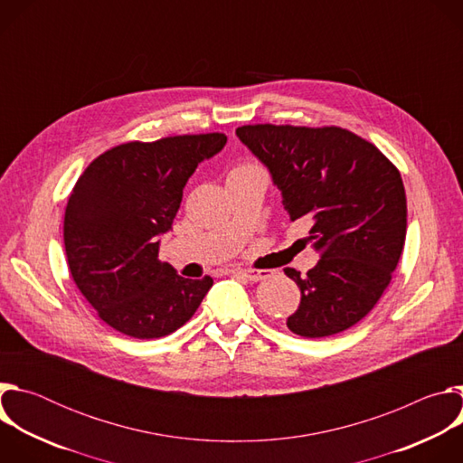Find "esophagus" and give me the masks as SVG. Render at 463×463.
<instances>
[{"instance_id": "esophagus-1", "label": "esophagus", "mask_w": 463, "mask_h": 463, "mask_svg": "<svg viewBox=\"0 0 463 463\" xmlns=\"http://www.w3.org/2000/svg\"><path fill=\"white\" fill-rule=\"evenodd\" d=\"M234 275H238L241 279H247L250 282H258L261 279H268V271H256V269H236Z\"/></svg>"}]
</instances>
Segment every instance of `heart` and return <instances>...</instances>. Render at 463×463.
<instances>
[{
	"label": "heart",
	"mask_w": 463,
	"mask_h": 463,
	"mask_svg": "<svg viewBox=\"0 0 463 463\" xmlns=\"http://www.w3.org/2000/svg\"><path fill=\"white\" fill-rule=\"evenodd\" d=\"M250 166H252V165H243V166H238V168H234V170H243V168H250ZM234 170H232V172H234Z\"/></svg>",
	"instance_id": "obj_1"
}]
</instances>
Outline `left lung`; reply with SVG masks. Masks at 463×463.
<instances>
[{
    "mask_svg": "<svg viewBox=\"0 0 463 463\" xmlns=\"http://www.w3.org/2000/svg\"><path fill=\"white\" fill-rule=\"evenodd\" d=\"M238 139L271 174L291 222L311 220L320 260L306 277L288 268L300 289L288 327L306 339L345 332L381 298L407 234L402 175L372 143L348 129L256 124Z\"/></svg>",
    "mask_w": 463,
    "mask_h": 463,
    "instance_id": "8db88e82",
    "label": "left lung"
}]
</instances>
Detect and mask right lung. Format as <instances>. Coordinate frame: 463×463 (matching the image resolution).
<instances>
[{
    "label": "right lung",
    "mask_w": 463,
    "mask_h": 463,
    "mask_svg": "<svg viewBox=\"0 0 463 463\" xmlns=\"http://www.w3.org/2000/svg\"><path fill=\"white\" fill-rule=\"evenodd\" d=\"M225 145L223 134L128 143L79 177L65 207V254L77 288L117 332L170 335L213 288L211 277L183 279L159 261V238L172 231L188 177Z\"/></svg>",
    "instance_id": "right-lung-1"
}]
</instances>
